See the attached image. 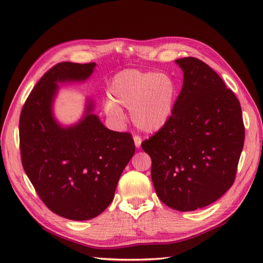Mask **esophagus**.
Here are the masks:
<instances>
[{"instance_id":"esophagus-1","label":"esophagus","mask_w":263,"mask_h":263,"mask_svg":"<svg viewBox=\"0 0 263 263\" xmlns=\"http://www.w3.org/2000/svg\"><path fill=\"white\" fill-rule=\"evenodd\" d=\"M133 140H135V144H136V147H137V148H139V147L141 146L142 139H141V137H140V136H137V135H135V136H133Z\"/></svg>"}]
</instances>
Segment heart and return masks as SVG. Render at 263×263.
<instances>
[{
	"label": "heart",
	"instance_id": "obj_1",
	"mask_svg": "<svg viewBox=\"0 0 263 263\" xmlns=\"http://www.w3.org/2000/svg\"><path fill=\"white\" fill-rule=\"evenodd\" d=\"M106 102V111L121 117L120 106L131 108L135 124L146 132H157L171 120L174 111L177 87L172 77L165 73L125 70L111 79Z\"/></svg>",
	"mask_w": 263,
	"mask_h": 263
}]
</instances>
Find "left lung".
I'll list each match as a JSON object with an SVG mask.
<instances>
[{"label":"left lung","instance_id":"8db88e82","mask_svg":"<svg viewBox=\"0 0 263 263\" xmlns=\"http://www.w3.org/2000/svg\"><path fill=\"white\" fill-rule=\"evenodd\" d=\"M183 87L167 124L141 143L158 198L178 211L215 202L236 177L245 127L237 97L208 64L176 60Z\"/></svg>","mask_w":263,"mask_h":263}]
</instances>
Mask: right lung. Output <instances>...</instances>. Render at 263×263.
<instances>
[{
    "label": "right lung",
    "instance_id": "right-lung-1",
    "mask_svg": "<svg viewBox=\"0 0 263 263\" xmlns=\"http://www.w3.org/2000/svg\"><path fill=\"white\" fill-rule=\"evenodd\" d=\"M95 63L61 62L33 87L19 121L21 163L47 208L71 220L100 215L114 199L117 182L136 152L131 133L108 130L87 115L63 128L54 121L52 102L59 81L85 80Z\"/></svg>",
    "mask_w": 263,
    "mask_h": 263
}]
</instances>
